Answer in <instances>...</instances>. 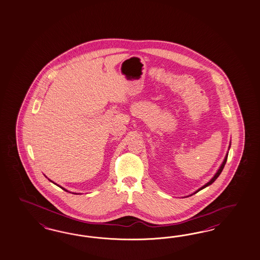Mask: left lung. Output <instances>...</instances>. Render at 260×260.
I'll return each mask as SVG.
<instances>
[{"instance_id": "1", "label": "left lung", "mask_w": 260, "mask_h": 260, "mask_svg": "<svg viewBox=\"0 0 260 260\" xmlns=\"http://www.w3.org/2000/svg\"><path fill=\"white\" fill-rule=\"evenodd\" d=\"M226 159H228V154H226V155H225V157H224V162H223V163H222V165H221V167H220V169H219V170H218V172H217V173H216V174H215V176H214V177H213V179H211V180H210V181H209V182H207V183H206V185H204V186H203V187H202V188L199 189V190H198L197 192H199V191H200V190H202V189L206 188V186H208V185H210V184H211V183H213V182H214L215 180H216V179H217V178H218V177H219V176H220V174H221V173H222V171H223V169H224V165H225V162H226ZM197 192H195V193H197ZM195 193H194V194H195Z\"/></svg>"}]
</instances>
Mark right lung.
Wrapping results in <instances>:
<instances>
[{
    "label": "right lung",
    "mask_w": 260,
    "mask_h": 260,
    "mask_svg": "<svg viewBox=\"0 0 260 260\" xmlns=\"http://www.w3.org/2000/svg\"><path fill=\"white\" fill-rule=\"evenodd\" d=\"M61 188H62V187H61ZM62 189H63V190H65V189H64V188H62ZM65 191H66V190H65Z\"/></svg>",
    "instance_id": "1"
}]
</instances>
